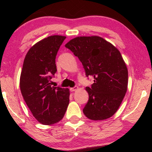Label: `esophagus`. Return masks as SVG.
I'll use <instances>...</instances> for the list:
<instances>
[{
    "label": "esophagus",
    "instance_id": "34e87169",
    "mask_svg": "<svg viewBox=\"0 0 152 152\" xmlns=\"http://www.w3.org/2000/svg\"><path fill=\"white\" fill-rule=\"evenodd\" d=\"M78 88H78V86H75L72 87V88H70V91H75L77 90Z\"/></svg>",
    "mask_w": 152,
    "mask_h": 152
}]
</instances>
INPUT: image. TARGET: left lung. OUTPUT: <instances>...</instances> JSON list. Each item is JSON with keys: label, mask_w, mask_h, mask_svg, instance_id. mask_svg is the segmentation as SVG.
<instances>
[{"label": "left lung", "mask_w": 152, "mask_h": 152, "mask_svg": "<svg viewBox=\"0 0 152 152\" xmlns=\"http://www.w3.org/2000/svg\"><path fill=\"white\" fill-rule=\"evenodd\" d=\"M65 47L82 62L87 77H94V83L86 88L89 99L83 113L93 120L111 118L127 90L128 70L120 51L97 36L76 37Z\"/></svg>", "instance_id": "1"}]
</instances>
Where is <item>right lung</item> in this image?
Here are the masks:
<instances>
[{"mask_svg": "<svg viewBox=\"0 0 152 152\" xmlns=\"http://www.w3.org/2000/svg\"><path fill=\"white\" fill-rule=\"evenodd\" d=\"M66 37L54 35L39 41L27 53L20 77L22 95L40 123L51 125L64 118L69 104L68 88L51 86L55 59Z\"/></svg>", "mask_w": 152, "mask_h": 152, "instance_id": "1", "label": "right lung"}]
</instances>
